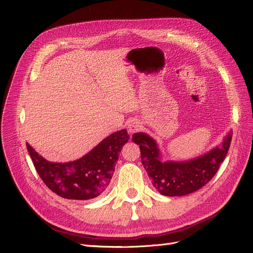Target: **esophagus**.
Here are the masks:
<instances>
[{"instance_id":"obj_1","label":"esophagus","mask_w":253,"mask_h":253,"mask_svg":"<svg viewBox=\"0 0 253 253\" xmlns=\"http://www.w3.org/2000/svg\"><path fill=\"white\" fill-rule=\"evenodd\" d=\"M140 126H141L140 122L137 119H133L131 121H128V124H127V128H128L129 133L137 132L140 128Z\"/></svg>"}]
</instances>
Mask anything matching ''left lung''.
<instances>
[{
	"label": "left lung",
	"mask_w": 253,
	"mask_h": 253,
	"mask_svg": "<svg viewBox=\"0 0 253 253\" xmlns=\"http://www.w3.org/2000/svg\"><path fill=\"white\" fill-rule=\"evenodd\" d=\"M232 138L229 131L215 148L195 158L163 162L162 152L154 138L145 133L133 134V141L139 145L141 163L152 183L165 196H183L204 187L224 162Z\"/></svg>",
	"instance_id": "1"
}]
</instances>
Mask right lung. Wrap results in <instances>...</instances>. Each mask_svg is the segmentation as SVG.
<instances>
[{"mask_svg":"<svg viewBox=\"0 0 253 253\" xmlns=\"http://www.w3.org/2000/svg\"><path fill=\"white\" fill-rule=\"evenodd\" d=\"M128 138L127 131L122 128L81 158L68 163L48 162L29 143L26 147L38 174L52 192L67 200L86 201L99 196L109 186L119 152Z\"/></svg>","mask_w":253,"mask_h":253,"instance_id":"right-lung-1","label":"right lung"}]
</instances>
